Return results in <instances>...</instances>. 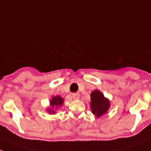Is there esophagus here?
<instances>
[{
  "label": "esophagus",
  "instance_id": "1",
  "mask_svg": "<svg viewBox=\"0 0 151 151\" xmlns=\"http://www.w3.org/2000/svg\"><path fill=\"white\" fill-rule=\"evenodd\" d=\"M72 97H73V98H74V100H77V99H79V98H80V94H79V93H73Z\"/></svg>",
  "mask_w": 151,
  "mask_h": 151
}]
</instances>
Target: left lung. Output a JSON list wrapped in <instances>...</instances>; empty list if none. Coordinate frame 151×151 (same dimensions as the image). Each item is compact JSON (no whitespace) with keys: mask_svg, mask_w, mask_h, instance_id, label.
Returning <instances> with one entry per match:
<instances>
[{"mask_svg":"<svg viewBox=\"0 0 151 151\" xmlns=\"http://www.w3.org/2000/svg\"><path fill=\"white\" fill-rule=\"evenodd\" d=\"M90 109L96 117H101L105 114L110 107V102L108 98H105L104 94L99 90H96L90 94Z\"/></svg>","mask_w":151,"mask_h":151,"instance_id":"8db88e82","label":"left lung"}]
</instances>
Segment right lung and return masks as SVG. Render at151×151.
<instances>
[{"label":"right lung","mask_w":151,"mask_h":151,"mask_svg":"<svg viewBox=\"0 0 151 151\" xmlns=\"http://www.w3.org/2000/svg\"><path fill=\"white\" fill-rule=\"evenodd\" d=\"M63 99L60 96H55L52 98V99L50 100V105L51 106L50 109H49L47 110V112H48L50 114H55V111L53 110V109H57L58 108H60L61 106V105L63 104Z\"/></svg>","instance_id":"obj_1"}]
</instances>
